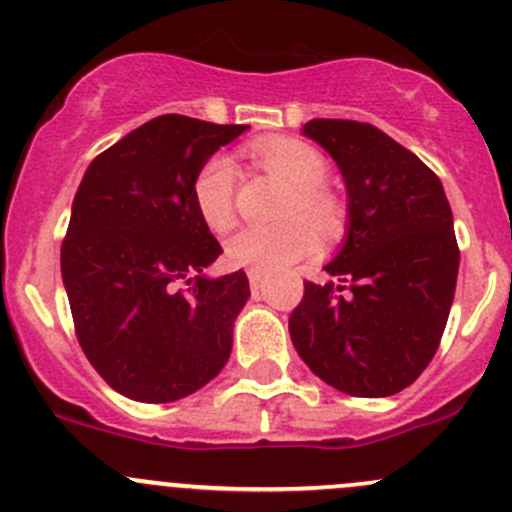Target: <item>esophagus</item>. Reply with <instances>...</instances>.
<instances>
[{"label":"esophagus","instance_id":"34e87169","mask_svg":"<svg viewBox=\"0 0 512 512\" xmlns=\"http://www.w3.org/2000/svg\"><path fill=\"white\" fill-rule=\"evenodd\" d=\"M247 280H250V287L257 292V289L262 287V282H265V272H262V270H247Z\"/></svg>","mask_w":512,"mask_h":512}]
</instances>
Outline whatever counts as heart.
<instances>
[{
    "label": "heart",
    "mask_w": 512,
    "mask_h": 512,
    "mask_svg": "<svg viewBox=\"0 0 512 512\" xmlns=\"http://www.w3.org/2000/svg\"><path fill=\"white\" fill-rule=\"evenodd\" d=\"M257 163L287 183L292 195L285 203L289 218L270 225H247L227 240V260L252 270L280 272L317 250V230L332 235L342 225L337 198L322 185L327 163L322 153L297 138H267L252 146ZM235 165L227 156H213L203 163L193 180V203L200 220L213 232H223L235 220ZM307 214L313 220L303 218Z\"/></svg>",
    "instance_id": "obj_1"
}]
</instances>
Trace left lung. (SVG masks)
<instances>
[{"mask_svg":"<svg viewBox=\"0 0 512 512\" xmlns=\"http://www.w3.org/2000/svg\"><path fill=\"white\" fill-rule=\"evenodd\" d=\"M302 136L337 163L347 237L304 282L289 337L304 364L349 396L381 399L411 386L436 354L461 252L438 175L371 123L314 118Z\"/></svg>","mask_w":512,"mask_h":512,"instance_id":"left-lung-1","label":"left lung"}]
</instances>
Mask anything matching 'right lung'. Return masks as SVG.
I'll use <instances>...</instances> for the list:
<instances>
[{
  "label": "right lung",
  "mask_w": 512,
  "mask_h": 512,
  "mask_svg": "<svg viewBox=\"0 0 512 512\" xmlns=\"http://www.w3.org/2000/svg\"><path fill=\"white\" fill-rule=\"evenodd\" d=\"M247 128L165 113L94 158L76 190L61 277L86 359L128 399L178 401L230 359L250 282L205 275L223 247L193 180Z\"/></svg>",
  "instance_id": "add662e5"
}]
</instances>
